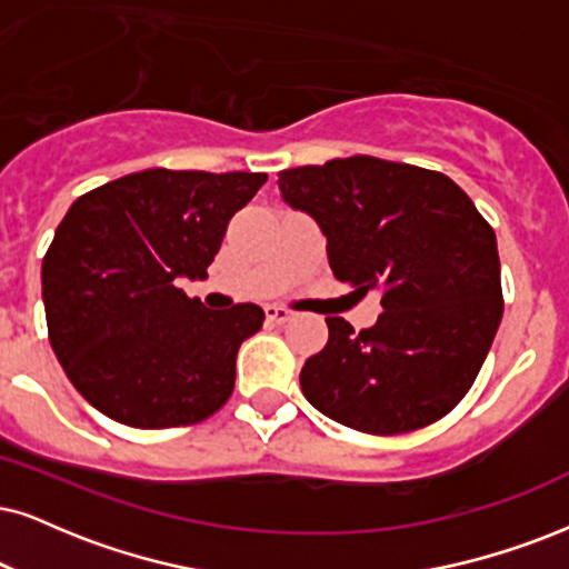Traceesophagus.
<instances>
[{
	"mask_svg": "<svg viewBox=\"0 0 569 569\" xmlns=\"http://www.w3.org/2000/svg\"><path fill=\"white\" fill-rule=\"evenodd\" d=\"M264 315H268V320H270V322H286V320H291V318H293L291 309L278 307V305L264 307Z\"/></svg>",
	"mask_w": 569,
	"mask_h": 569,
	"instance_id": "34e87169",
	"label": "esophagus"
}]
</instances>
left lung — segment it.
<instances>
[{
	"instance_id": "obj_1",
	"label": "left lung",
	"mask_w": 569,
	"mask_h": 569,
	"mask_svg": "<svg viewBox=\"0 0 569 569\" xmlns=\"http://www.w3.org/2000/svg\"><path fill=\"white\" fill-rule=\"evenodd\" d=\"M278 186L326 233L333 276L383 307L359 333L326 318L328 343L299 376L309 405L372 436L449 415L505 312L496 233L472 199L443 172L368 154L283 170Z\"/></svg>"
}]
</instances>
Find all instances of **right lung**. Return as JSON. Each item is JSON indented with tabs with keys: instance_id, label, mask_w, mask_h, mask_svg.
Returning a JSON list of instances; mask_svg holds the SVG:
<instances>
[{
	"instance_id": "add662e5",
	"label": "right lung",
	"mask_w": 569,
	"mask_h": 569,
	"mask_svg": "<svg viewBox=\"0 0 569 569\" xmlns=\"http://www.w3.org/2000/svg\"><path fill=\"white\" fill-rule=\"evenodd\" d=\"M264 172L152 168L78 197L41 264L49 343L78 393L131 428L193 426L233 393L257 305L207 309L178 278H207L228 222Z\"/></svg>"
}]
</instances>
